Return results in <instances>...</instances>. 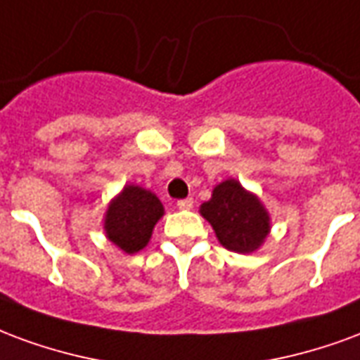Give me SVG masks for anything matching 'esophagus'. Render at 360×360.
Returning a JSON list of instances; mask_svg holds the SVG:
<instances>
[{"label":"esophagus","instance_id":"1","mask_svg":"<svg viewBox=\"0 0 360 360\" xmlns=\"http://www.w3.org/2000/svg\"><path fill=\"white\" fill-rule=\"evenodd\" d=\"M176 205H178V209H191V207H193V199L191 198L180 199Z\"/></svg>","mask_w":360,"mask_h":360}]
</instances>
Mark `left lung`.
Instances as JSON below:
<instances>
[{
	"mask_svg": "<svg viewBox=\"0 0 360 360\" xmlns=\"http://www.w3.org/2000/svg\"><path fill=\"white\" fill-rule=\"evenodd\" d=\"M201 214L211 222L220 243L236 253L255 251L270 230L261 201L236 180L219 184L212 198L201 205Z\"/></svg>",
	"mask_w": 360,
	"mask_h": 360,
	"instance_id": "obj_1",
	"label": "left lung"
}]
</instances>
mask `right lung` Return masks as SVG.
<instances>
[{
    "label": "right lung",
    "instance_id": "right-lung-1",
    "mask_svg": "<svg viewBox=\"0 0 360 360\" xmlns=\"http://www.w3.org/2000/svg\"><path fill=\"white\" fill-rule=\"evenodd\" d=\"M162 217V205L155 193L126 186L112 201L105 217V230L109 240L126 253H136L148 245L153 226Z\"/></svg>",
    "mask_w": 360,
    "mask_h": 360
}]
</instances>
